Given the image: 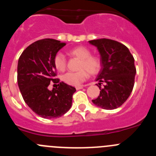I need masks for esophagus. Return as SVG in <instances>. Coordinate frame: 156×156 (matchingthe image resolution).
I'll list each match as a JSON object with an SVG mask.
<instances>
[{"label":"esophagus","mask_w":156,"mask_h":156,"mask_svg":"<svg viewBox=\"0 0 156 156\" xmlns=\"http://www.w3.org/2000/svg\"><path fill=\"white\" fill-rule=\"evenodd\" d=\"M83 87H84V86H78V87H76V89L77 90H80V89H82V88Z\"/></svg>","instance_id":"34e87169"}]
</instances>
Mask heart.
Returning <instances> with one entry per match:
<instances>
[{
  "label": "heart",
  "mask_w": 156,
  "mask_h": 156,
  "mask_svg": "<svg viewBox=\"0 0 156 156\" xmlns=\"http://www.w3.org/2000/svg\"><path fill=\"white\" fill-rule=\"evenodd\" d=\"M69 55L72 57H76L80 59L78 69L80 71L69 72L62 76V80L70 86H79L87 78V73L94 75L98 73L101 69V62L98 58L91 55L90 51L86 47H76L72 49L69 52ZM54 65L56 69L62 72L66 69V60L64 55L58 53L54 58Z\"/></svg>",
  "instance_id": "1"
}]
</instances>
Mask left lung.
I'll return each instance as SVG.
<instances>
[{"instance_id": "8db88e82", "label": "left lung", "mask_w": 156, "mask_h": 156, "mask_svg": "<svg viewBox=\"0 0 156 156\" xmlns=\"http://www.w3.org/2000/svg\"><path fill=\"white\" fill-rule=\"evenodd\" d=\"M89 43L97 48L101 62V69L96 78L100 94L92 102L104 109L119 108L133 88L136 75L134 58L125 45L115 41L98 39ZM101 82L105 83L103 88L100 87Z\"/></svg>"}]
</instances>
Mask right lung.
Here are the masks:
<instances>
[{
  "label": "right lung",
  "instance_id": "1",
  "mask_svg": "<svg viewBox=\"0 0 156 156\" xmlns=\"http://www.w3.org/2000/svg\"><path fill=\"white\" fill-rule=\"evenodd\" d=\"M65 43L54 39L37 41L27 47L18 62L17 80L23 100L33 111L44 119L62 116L72 106L76 88L65 83L48 89L55 79L54 58Z\"/></svg>",
  "mask_w": 156,
  "mask_h": 156
}]
</instances>
